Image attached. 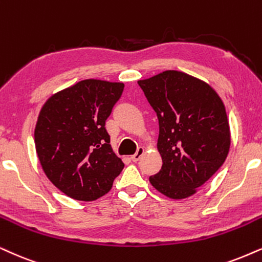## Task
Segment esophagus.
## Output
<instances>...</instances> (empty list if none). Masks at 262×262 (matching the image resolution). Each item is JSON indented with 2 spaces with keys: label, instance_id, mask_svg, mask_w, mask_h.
I'll use <instances>...</instances> for the list:
<instances>
[{
  "label": "esophagus",
  "instance_id": "esophagus-1",
  "mask_svg": "<svg viewBox=\"0 0 262 262\" xmlns=\"http://www.w3.org/2000/svg\"><path fill=\"white\" fill-rule=\"evenodd\" d=\"M142 155H144V147H139L138 151L135 152V154H134L133 156H132L130 160L133 161V162H138V161L141 158Z\"/></svg>",
  "mask_w": 262,
  "mask_h": 262
}]
</instances>
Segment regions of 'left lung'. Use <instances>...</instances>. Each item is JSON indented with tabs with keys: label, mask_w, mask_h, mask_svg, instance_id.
Returning <instances> with one entry per match:
<instances>
[{
	"label": "left lung",
	"mask_w": 262,
	"mask_h": 262,
	"mask_svg": "<svg viewBox=\"0 0 262 262\" xmlns=\"http://www.w3.org/2000/svg\"><path fill=\"white\" fill-rule=\"evenodd\" d=\"M138 84L160 124L163 164L150 183L173 200L190 197L216 173L230 150L223 101L210 85L180 71H164Z\"/></svg>",
	"instance_id": "left-lung-1"
}]
</instances>
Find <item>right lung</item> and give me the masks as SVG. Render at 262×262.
<instances>
[{
    "instance_id": "obj_1",
    "label": "right lung",
    "mask_w": 262,
    "mask_h": 262,
    "mask_svg": "<svg viewBox=\"0 0 262 262\" xmlns=\"http://www.w3.org/2000/svg\"><path fill=\"white\" fill-rule=\"evenodd\" d=\"M123 89V83L84 79L43 105L35 128L36 152L47 178L66 196L98 200L123 169L105 128Z\"/></svg>"
}]
</instances>
